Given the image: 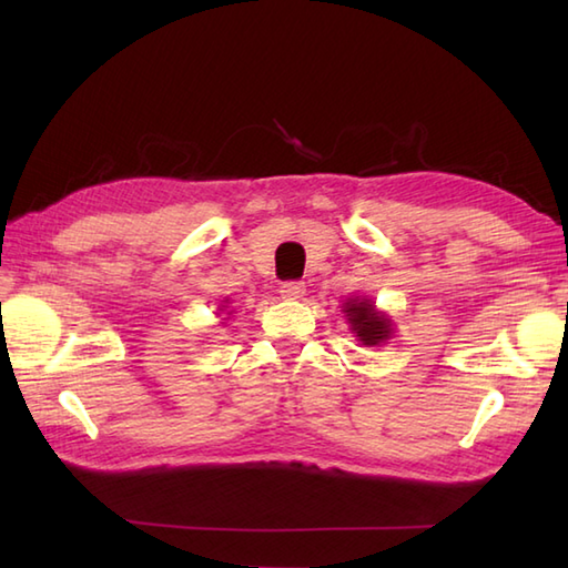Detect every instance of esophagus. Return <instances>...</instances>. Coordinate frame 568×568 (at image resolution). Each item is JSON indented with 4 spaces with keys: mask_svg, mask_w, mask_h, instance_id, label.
I'll return each instance as SVG.
<instances>
[{
    "mask_svg": "<svg viewBox=\"0 0 568 568\" xmlns=\"http://www.w3.org/2000/svg\"><path fill=\"white\" fill-rule=\"evenodd\" d=\"M280 292H282V298L296 301L306 294V286H304V282H284Z\"/></svg>",
    "mask_w": 568,
    "mask_h": 568,
    "instance_id": "1",
    "label": "esophagus"
}]
</instances>
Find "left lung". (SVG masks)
I'll return each instance as SVG.
<instances>
[{"mask_svg":"<svg viewBox=\"0 0 568 568\" xmlns=\"http://www.w3.org/2000/svg\"><path fill=\"white\" fill-rule=\"evenodd\" d=\"M343 314L348 316L351 331L363 345H379L392 335V321L382 311H377L369 298H348L343 306Z\"/></svg>","mask_w":568,"mask_h":568,"instance_id":"left-lung-1","label":"left lung"}]
</instances>
